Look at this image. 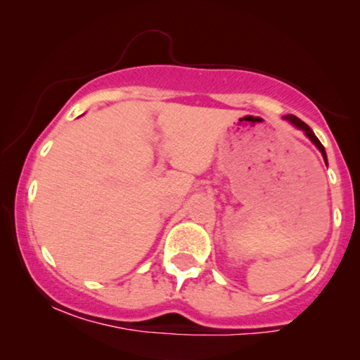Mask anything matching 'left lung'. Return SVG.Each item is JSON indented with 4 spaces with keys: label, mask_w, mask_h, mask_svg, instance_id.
<instances>
[{
    "label": "left lung",
    "mask_w": 360,
    "mask_h": 360,
    "mask_svg": "<svg viewBox=\"0 0 360 360\" xmlns=\"http://www.w3.org/2000/svg\"><path fill=\"white\" fill-rule=\"evenodd\" d=\"M284 120H288V122L291 123V125H295L296 128H300V130H303V131H304V135H307V137H308L309 140H311L313 143H315L318 150L321 152V155H323V160L326 162V152H325V147L321 146L320 140H318V139H316V135L313 134L311 128H309L304 122H301V120H300L298 117H295V115H286V117H284Z\"/></svg>",
    "instance_id": "left-lung-1"
}]
</instances>
